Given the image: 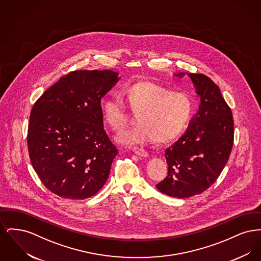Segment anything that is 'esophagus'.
I'll use <instances>...</instances> for the list:
<instances>
[{"label":"esophagus","instance_id":"1","mask_svg":"<svg viewBox=\"0 0 261 261\" xmlns=\"http://www.w3.org/2000/svg\"><path fill=\"white\" fill-rule=\"evenodd\" d=\"M134 153L138 155V156H141V158H148L149 156V153L145 150V149H133Z\"/></svg>","mask_w":261,"mask_h":261}]
</instances>
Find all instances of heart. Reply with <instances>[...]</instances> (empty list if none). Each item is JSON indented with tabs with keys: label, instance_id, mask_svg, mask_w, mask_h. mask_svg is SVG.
Masks as SVG:
<instances>
[{
	"label": "heart",
	"instance_id": "1",
	"mask_svg": "<svg viewBox=\"0 0 261 261\" xmlns=\"http://www.w3.org/2000/svg\"><path fill=\"white\" fill-rule=\"evenodd\" d=\"M126 99L137 116L139 125L116 137V141L128 147L169 142L179 136L190 122L195 103L186 94L172 92L151 81L138 82L126 89ZM102 117L112 130L120 131L127 124L129 113L124 99L116 93L109 95L102 102Z\"/></svg>",
	"mask_w": 261,
	"mask_h": 261
}]
</instances>
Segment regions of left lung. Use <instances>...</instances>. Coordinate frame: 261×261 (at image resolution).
<instances>
[{
    "mask_svg": "<svg viewBox=\"0 0 261 261\" xmlns=\"http://www.w3.org/2000/svg\"><path fill=\"white\" fill-rule=\"evenodd\" d=\"M188 75L200 98L199 111L184 135L165 149L168 172L156 185L162 194L178 199L201 194L216 181L234 142L232 112L218 86L205 75Z\"/></svg>",
    "mask_w": 261,
    "mask_h": 261,
    "instance_id": "1",
    "label": "left lung"
}]
</instances>
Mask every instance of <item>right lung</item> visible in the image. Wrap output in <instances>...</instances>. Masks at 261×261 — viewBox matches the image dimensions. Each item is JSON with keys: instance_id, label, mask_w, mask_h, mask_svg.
I'll use <instances>...</instances> for the list:
<instances>
[{"instance_id": "add662e5", "label": "right lung", "mask_w": 261, "mask_h": 261, "mask_svg": "<svg viewBox=\"0 0 261 261\" xmlns=\"http://www.w3.org/2000/svg\"><path fill=\"white\" fill-rule=\"evenodd\" d=\"M120 77L112 70H76L37 99L30 113V161L57 196L85 199L109 178L117 149L103 129L101 98Z\"/></svg>"}]
</instances>
